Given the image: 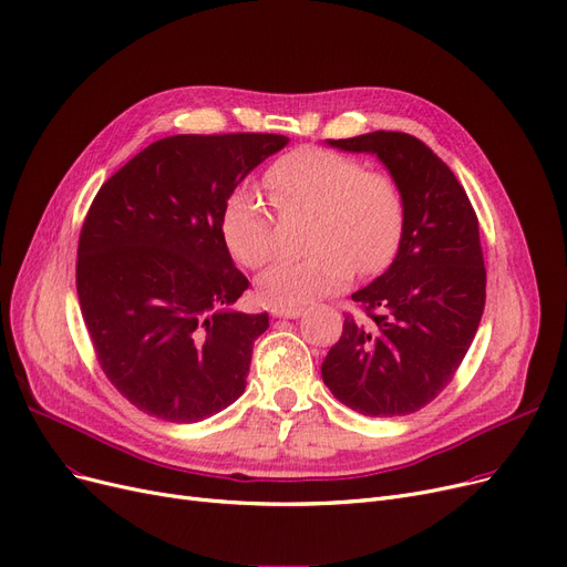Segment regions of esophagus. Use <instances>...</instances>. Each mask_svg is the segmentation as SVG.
Instances as JSON below:
<instances>
[{
	"label": "esophagus",
	"mask_w": 567,
	"mask_h": 567,
	"mask_svg": "<svg viewBox=\"0 0 567 567\" xmlns=\"http://www.w3.org/2000/svg\"><path fill=\"white\" fill-rule=\"evenodd\" d=\"M301 312L303 310L297 308V306H274V308H270V315H274V317H287V319L299 317Z\"/></svg>",
	"instance_id": "obj_1"
}]
</instances>
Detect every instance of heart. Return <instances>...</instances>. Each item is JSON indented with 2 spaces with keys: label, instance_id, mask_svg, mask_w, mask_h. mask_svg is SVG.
I'll list each match as a JSON object with an SVG mask.
<instances>
[{
  "label": "heart",
  "instance_id": "1",
  "mask_svg": "<svg viewBox=\"0 0 567 567\" xmlns=\"http://www.w3.org/2000/svg\"><path fill=\"white\" fill-rule=\"evenodd\" d=\"M268 199L282 217L308 215L301 259H285L259 278L261 299L301 306L373 276L396 255L405 229V194L386 171L322 147H297L268 166ZM219 231L236 261L261 268L276 252V217L248 187L234 189Z\"/></svg>",
  "mask_w": 567,
  "mask_h": 567
}]
</instances>
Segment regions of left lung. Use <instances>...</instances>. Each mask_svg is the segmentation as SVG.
I'll return each instance as SVG.
<instances>
[{
    "label": "left lung",
    "mask_w": 567,
    "mask_h": 567,
    "mask_svg": "<svg viewBox=\"0 0 567 567\" xmlns=\"http://www.w3.org/2000/svg\"><path fill=\"white\" fill-rule=\"evenodd\" d=\"M375 153L405 194V229L384 276L352 293L340 340L322 363L333 396L365 416H401L445 389L477 333L486 268L477 213L431 147L403 132L329 141Z\"/></svg>",
    "instance_id": "obj_1"
}]
</instances>
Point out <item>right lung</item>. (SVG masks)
<instances>
[{
	"mask_svg": "<svg viewBox=\"0 0 567 567\" xmlns=\"http://www.w3.org/2000/svg\"><path fill=\"white\" fill-rule=\"evenodd\" d=\"M280 134H178L102 185L79 238L76 289L94 357L134 408L194 424L245 389L268 315L227 310L250 287L219 215Z\"/></svg>",
	"mask_w": 567,
	"mask_h": 567,
	"instance_id": "obj_1",
	"label": "right lung"
}]
</instances>
